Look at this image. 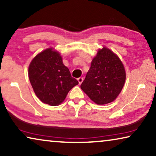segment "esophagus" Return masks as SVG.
<instances>
[{"instance_id":"esophagus-1","label":"esophagus","mask_w":156,"mask_h":156,"mask_svg":"<svg viewBox=\"0 0 156 156\" xmlns=\"http://www.w3.org/2000/svg\"><path fill=\"white\" fill-rule=\"evenodd\" d=\"M78 83H79V85H80L81 83H82L83 81V78H81V77L78 78Z\"/></svg>"}]
</instances>
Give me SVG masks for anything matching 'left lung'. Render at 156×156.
I'll use <instances>...</instances> for the list:
<instances>
[{"label":"left lung","instance_id":"1","mask_svg":"<svg viewBox=\"0 0 156 156\" xmlns=\"http://www.w3.org/2000/svg\"><path fill=\"white\" fill-rule=\"evenodd\" d=\"M125 80L126 72L121 60L108 48L103 47L92 61L80 87L96 104L105 105L117 98Z\"/></svg>","mask_w":156,"mask_h":156}]
</instances>
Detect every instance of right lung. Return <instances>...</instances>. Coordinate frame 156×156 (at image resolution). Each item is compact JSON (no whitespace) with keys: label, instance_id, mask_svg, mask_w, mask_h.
I'll use <instances>...</instances> for the list:
<instances>
[{"label":"right lung","instance_id":"right-lung-1","mask_svg":"<svg viewBox=\"0 0 156 156\" xmlns=\"http://www.w3.org/2000/svg\"><path fill=\"white\" fill-rule=\"evenodd\" d=\"M28 76L37 98L51 106L63 102L68 93L78 84L63 65L60 54L52 48L45 49L32 59Z\"/></svg>","mask_w":156,"mask_h":156}]
</instances>
